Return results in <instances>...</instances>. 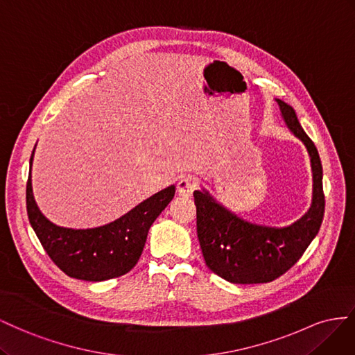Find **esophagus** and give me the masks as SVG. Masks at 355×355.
<instances>
[{
    "label": "esophagus",
    "mask_w": 355,
    "mask_h": 355,
    "mask_svg": "<svg viewBox=\"0 0 355 355\" xmlns=\"http://www.w3.org/2000/svg\"><path fill=\"white\" fill-rule=\"evenodd\" d=\"M193 190H195V183L191 181V178H181L177 183V193L180 196L189 198L191 196V193H193Z\"/></svg>",
    "instance_id": "1"
}]
</instances>
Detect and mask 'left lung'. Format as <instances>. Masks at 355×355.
Wrapping results in <instances>:
<instances>
[{"instance_id": "8db88e82", "label": "left lung", "mask_w": 355, "mask_h": 355, "mask_svg": "<svg viewBox=\"0 0 355 355\" xmlns=\"http://www.w3.org/2000/svg\"><path fill=\"white\" fill-rule=\"evenodd\" d=\"M275 101L284 123L305 144L311 157L312 202L305 214L290 226H263L238 217L205 189L193 193L198 238L207 266L234 284H260L281 277L302 257L322 223V166L318 150L300 126L293 107L281 99Z\"/></svg>"}]
</instances>
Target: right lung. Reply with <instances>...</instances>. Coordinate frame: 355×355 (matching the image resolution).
<instances>
[{
	"mask_svg": "<svg viewBox=\"0 0 355 355\" xmlns=\"http://www.w3.org/2000/svg\"><path fill=\"white\" fill-rule=\"evenodd\" d=\"M34 151L35 148L29 159L31 166ZM174 195L175 186L172 184L108 225L92 229H69L55 225L40 211L29 172L26 211L37 238L60 270L76 279L105 281L125 275L137 265L146 245L148 229Z\"/></svg>",
	"mask_w": 355,
	"mask_h": 355,
	"instance_id": "add662e5",
	"label": "right lung"
}]
</instances>
